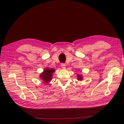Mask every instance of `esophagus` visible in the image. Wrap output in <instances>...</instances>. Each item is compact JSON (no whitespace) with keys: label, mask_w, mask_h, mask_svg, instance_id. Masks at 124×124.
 <instances>
[{"label":"esophagus","mask_w":124,"mask_h":124,"mask_svg":"<svg viewBox=\"0 0 124 124\" xmlns=\"http://www.w3.org/2000/svg\"><path fill=\"white\" fill-rule=\"evenodd\" d=\"M65 64L64 63H61V66L63 68H65Z\"/></svg>","instance_id":"obj_1"}]
</instances>
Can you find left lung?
<instances>
[{
	"mask_svg": "<svg viewBox=\"0 0 124 124\" xmlns=\"http://www.w3.org/2000/svg\"><path fill=\"white\" fill-rule=\"evenodd\" d=\"M77 78H78V80H82L83 79L82 76H81L80 75H79V74L77 75Z\"/></svg>",
	"mask_w": 124,
	"mask_h": 124,
	"instance_id": "1",
	"label": "left lung"
}]
</instances>
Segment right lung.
<instances>
[{
    "instance_id": "add662e5",
    "label": "right lung",
    "mask_w": 124,
    "mask_h": 124,
    "mask_svg": "<svg viewBox=\"0 0 124 124\" xmlns=\"http://www.w3.org/2000/svg\"><path fill=\"white\" fill-rule=\"evenodd\" d=\"M55 70L53 69L46 68L44 70L43 72L40 74V77L45 83L50 82L52 78V74L55 72Z\"/></svg>"
}]
</instances>
